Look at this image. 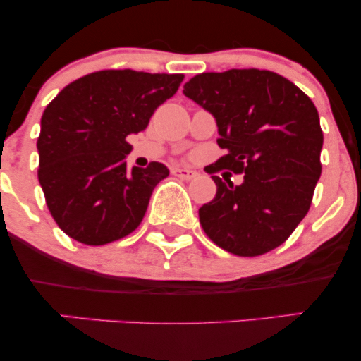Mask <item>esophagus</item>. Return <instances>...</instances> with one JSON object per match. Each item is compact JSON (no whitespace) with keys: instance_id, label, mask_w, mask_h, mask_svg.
<instances>
[{"instance_id":"1","label":"esophagus","mask_w":361,"mask_h":361,"mask_svg":"<svg viewBox=\"0 0 361 361\" xmlns=\"http://www.w3.org/2000/svg\"><path fill=\"white\" fill-rule=\"evenodd\" d=\"M173 173H175V176L183 178V180H193V178L198 176V173L190 168H175L173 169Z\"/></svg>"}]
</instances>
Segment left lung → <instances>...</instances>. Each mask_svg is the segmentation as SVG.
<instances>
[{"mask_svg": "<svg viewBox=\"0 0 361 361\" xmlns=\"http://www.w3.org/2000/svg\"><path fill=\"white\" fill-rule=\"evenodd\" d=\"M183 94L217 123L226 154L209 173H244L241 185L212 176L217 193L198 209L205 234L238 256L275 250L309 212L321 176L324 137L312 100L287 78L259 69L197 74Z\"/></svg>", "mask_w": 361, "mask_h": 361, "instance_id": "left-lung-1", "label": "left lung"}]
</instances>
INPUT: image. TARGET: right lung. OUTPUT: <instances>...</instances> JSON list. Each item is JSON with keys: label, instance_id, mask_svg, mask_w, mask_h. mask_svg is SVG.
<instances>
[{"label": "right lung", "instance_id": "1", "mask_svg": "<svg viewBox=\"0 0 361 361\" xmlns=\"http://www.w3.org/2000/svg\"><path fill=\"white\" fill-rule=\"evenodd\" d=\"M183 74L109 69L73 81L40 118L39 181L54 221L90 246L130 234L152 190L169 175L163 163L127 168V135L146 130Z\"/></svg>", "mask_w": 361, "mask_h": 361}]
</instances>
